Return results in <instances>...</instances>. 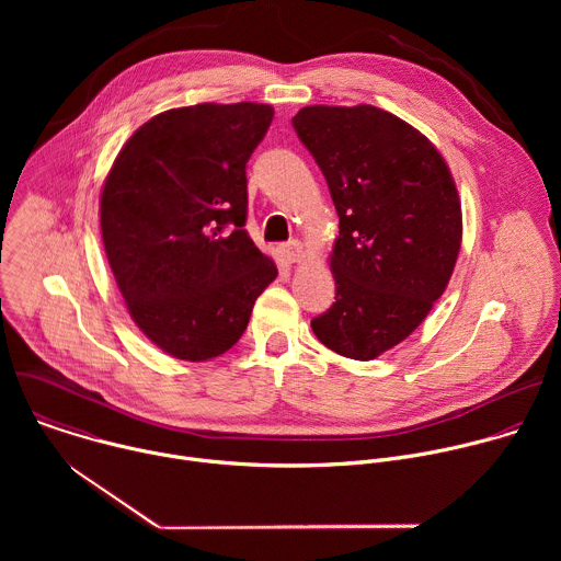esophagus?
<instances>
[{
  "mask_svg": "<svg viewBox=\"0 0 561 561\" xmlns=\"http://www.w3.org/2000/svg\"><path fill=\"white\" fill-rule=\"evenodd\" d=\"M279 255L284 257V262L295 264V262L304 260V249H301V244L297 242V239H293V242H286V244L279 247Z\"/></svg>",
  "mask_w": 561,
  "mask_h": 561,
  "instance_id": "34e87169",
  "label": "esophagus"
}]
</instances>
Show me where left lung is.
<instances>
[{
    "label": "left lung",
    "instance_id": "obj_1",
    "mask_svg": "<svg viewBox=\"0 0 561 561\" xmlns=\"http://www.w3.org/2000/svg\"><path fill=\"white\" fill-rule=\"evenodd\" d=\"M293 128L322 169L340 215L335 304L310 327L359 362L404 342L431 312L461 247V204L439 150L370 104L306 106Z\"/></svg>",
    "mask_w": 561,
    "mask_h": 561
}]
</instances>
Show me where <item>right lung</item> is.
<instances>
[{
	"instance_id": "1",
	"label": "right lung",
	"mask_w": 561,
	"mask_h": 561,
	"mask_svg": "<svg viewBox=\"0 0 561 561\" xmlns=\"http://www.w3.org/2000/svg\"><path fill=\"white\" fill-rule=\"evenodd\" d=\"M273 115L253 102L159 113L104 182L100 224L119 293L139 331L178 359L232 348L277 277L244 230L247 162Z\"/></svg>"
}]
</instances>
